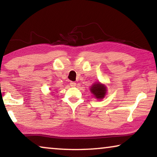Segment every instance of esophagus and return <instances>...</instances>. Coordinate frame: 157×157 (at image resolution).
Segmentation results:
<instances>
[{
	"instance_id": "34e87169",
	"label": "esophagus",
	"mask_w": 157,
	"mask_h": 157,
	"mask_svg": "<svg viewBox=\"0 0 157 157\" xmlns=\"http://www.w3.org/2000/svg\"><path fill=\"white\" fill-rule=\"evenodd\" d=\"M70 85H71V87H75L76 86V83L74 82V81H71V82L70 83Z\"/></svg>"
}]
</instances>
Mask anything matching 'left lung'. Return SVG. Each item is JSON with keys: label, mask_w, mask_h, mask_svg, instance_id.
<instances>
[{"label": "left lung", "mask_w": 157, "mask_h": 157, "mask_svg": "<svg viewBox=\"0 0 157 157\" xmlns=\"http://www.w3.org/2000/svg\"><path fill=\"white\" fill-rule=\"evenodd\" d=\"M90 91L96 99L101 100L106 95L107 87L104 83L97 81V82H95L91 85V88H90Z\"/></svg>", "instance_id": "8db88e82"}]
</instances>
